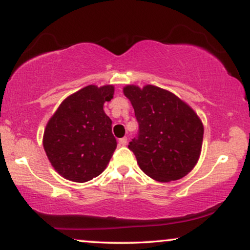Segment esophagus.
Returning a JSON list of instances; mask_svg holds the SVG:
<instances>
[{
  "label": "esophagus",
  "instance_id": "obj_1",
  "mask_svg": "<svg viewBox=\"0 0 250 250\" xmlns=\"http://www.w3.org/2000/svg\"><path fill=\"white\" fill-rule=\"evenodd\" d=\"M128 143V139L127 137H122V139L119 140V145L120 146H125Z\"/></svg>",
  "mask_w": 250,
  "mask_h": 250
}]
</instances>
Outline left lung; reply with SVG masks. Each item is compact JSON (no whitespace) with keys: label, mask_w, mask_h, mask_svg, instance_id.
<instances>
[{"label":"left lung","mask_w":250,"mask_h":250,"mask_svg":"<svg viewBox=\"0 0 250 250\" xmlns=\"http://www.w3.org/2000/svg\"><path fill=\"white\" fill-rule=\"evenodd\" d=\"M123 94L133 105L139 135L129 142L140 168L159 182L182 179L201 154L203 125L175 94L156 85L128 84Z\"/></svg>","instance_id":"left-lung-1"}]
</instances>
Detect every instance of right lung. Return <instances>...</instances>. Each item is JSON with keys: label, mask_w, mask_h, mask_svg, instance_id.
<instances>
[{"label": "right lung", "mask_w": 250, "mask_h": 250, "mask_svg": "<svg viewBox=\"0 0 250 250\" xmlns=\"http://www.w3.org/2000/svg\"><path fill=\"white\" fill-rule=\"evenodd\" d=\"M114 85L90 84L71 94L45 125L43 148L54 169L73 182H87L107 168L116 149L111 120L103 110Z\"/></svg>", "instance_id": "right-lung-1"}]
</instances>
